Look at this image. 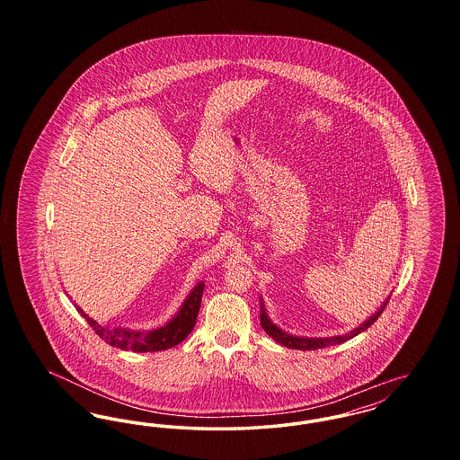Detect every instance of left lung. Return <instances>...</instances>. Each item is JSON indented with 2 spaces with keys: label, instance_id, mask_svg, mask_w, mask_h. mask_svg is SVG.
Returning a JSON list of instances; mask_svg holds the SVG:
<instances>
[{
  "label": "left lung",
  "instance_id": "obj_1",
  "mask_svg": "<svg viewBox=\"0 0 460 460\" xmlns=\"http://www.w3.org/2000/svg\"><path fill=\"white\" fill-rule=\"evenodd\" d=\"M390 300V298H388ZM388 300H385V304L379 306L367 321H364L358 328L351 329L350 332L343 334V336H331V338H306V336H295L289 334L281 328H278L267 315L265 306H263V300L261 298V324H262L263 331L278 343H281L286 349H295V350H317V349H324V347H331V345H340L347 340H351L353 336L360 334L362 331L371 328L372 324L377 321V317L383 314L385 306L388 304Z\"/></svg>",
  "mask_w": 460,
  "mask_h": 460
}]
</instances>
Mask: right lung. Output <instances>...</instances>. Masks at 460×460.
Segmentation results:
<instances>
[{
  "label": "right lung",
  "instance_id": "add662e5",
  "mask_svg": "<svg viewBox=\"0 0 460 460\" xmlns=\"http://www.w3.org/2000/svg\"><path fill=\"white\" fill-rule=\"evenodd\" d=\"M203 288H205V283L199 281L191 289L188 298L182 302V305L177 310L174 317L165 326H160L152 331H132V329L103 326V324L96 323L94 319H91L81 306L75 305V308L88 321L93 331L105 343H109L115 349L136 351V353L167 350V349H172L175 345H179L195 328Z\"/></svg>",
  "mask_w": 460,
  "mask_h": 460
}]
</instances>
